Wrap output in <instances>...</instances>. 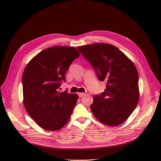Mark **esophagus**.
<instances>
[{
	"label": "esophagus",
	"instance_id": "34e87169",
	"mask_svg": "<svg viewBox=\"0 0 161 161\" xmlns=\"http://www.w3.org/2000/svg\"><path fill=\"white\" fill-rule=\"evenodd\" d=\"M78 95H79V97H82V96L85 95V93H83V92H79V93H78Z\"/></svg>",
	"mask_w": 161,
	"mask_h": 161
}]
</instances>
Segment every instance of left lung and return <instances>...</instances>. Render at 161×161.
Masks as SVG:
<instances>
[{
    "instance_id": "obj_1",
    "label": "left lung",
    "mask_w": 161,
    "mask_h": 161,
    "mask_svg": "<svg viewBox=\"0 0 161 161\" xmlns=\"http://www.w3.org/2000/svg\"><path fill=\"white\" fill-rule=\"evenodd\" d=\"M106 89L90 106L101 123L116 126L128 118L139 100L138 74L134 64L115 46L97 43L77 47Z\"/></svg>"
}]
</instances>
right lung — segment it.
Wrapping results in <instances>:
<instances>
[{
	"instance_id": "right-lung-1",
	"label": "right lung",
	"mask_w": 161,
	"mask_h": 161,
	"mask_svg": "<svg viewBox=\"0 0 161 161\" xmlns=\"http://www.w3.org/2000/svg\"><path fill=\"white\" fill-rule=\"evenodd\" d=\"M80 55L73 47H49L33 58L24 70L23 103L41 128L56 131L69 121L79 96L58 89L71 63Z\"/></svg>"
}]
</instances>
